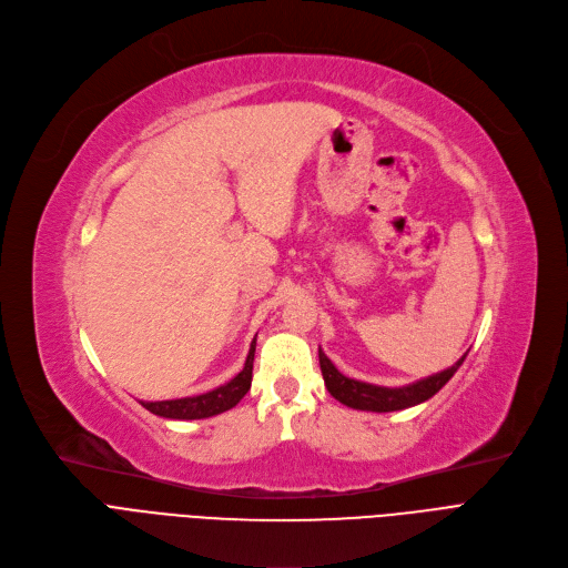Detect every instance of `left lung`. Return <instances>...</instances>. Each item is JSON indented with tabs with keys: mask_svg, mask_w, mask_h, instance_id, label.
Masks as SVG:
<instances>
[{
	"mask_svg": "<svg viewBox=\"0 0 568 568\" xmlns=\"http://www.w3.org/2000/svg\"><path fill=\"white\" fill-rule=\"evenodd\" d=\"M467 354H469V351H467ZM467 354H463L460 361H457L450 367H446L444 372L425 376V379H420V382L399 386V388L374 386V384L348 379V376H344L331 363V358L323 354L321 346H318V365H321L323 382H326V388L335 399H339L342 404H346V407H351V409L386 414V412H399V409L416 407V404L429 399L432 395H437L448 384L450 376L457 372V367L465 363Z\"/></svg>",
	"mask_w": 568,
	"mask_h": 568,
	"instance_id": "left-lung-1",
	"label": "left lung"
}]
</instances>
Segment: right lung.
Returning <instances> with one entry per match:
<instances>
[{"mask_svg": "<svg viewBox=\"0 0 568 568\" xmlns=\"http://www.w3.org/2000/svg\"><path fill=\"white\" fill-rule=\"evenodd\" d=\"M254 351H256V337L250 346V356L245 361V367L237 372L233 379L220 388H214L203 395L194 397H180V399H164V402H141L148 412L161 418H175V420H196V418H210L233 409L235 404L247 395L252 386V369H254Z\"/></svg>", "mask_w": 568, "mask_h": 568, "instance_id": "right-lung-1", "label": "right lung"}]
</instances>
